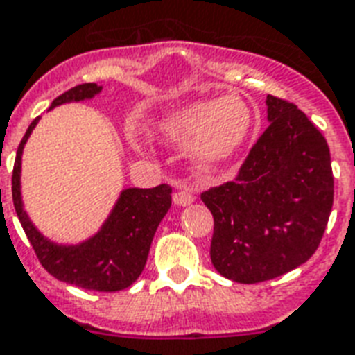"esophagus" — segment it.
Instances as JSON below:
<instances>
[{"label":"esophagus","mask_w":355,"mask_h":355,"mask_svg":"<svg viewBox=\"0 0 355 355\" xmlns=\"http://www.w3.org/2000/svg\"><path fill=\"white\" fill-rule=\"evenodd\" d=\"M173 201H175V205H178V207H186V205H191V202L196 201V197H193V193L188 191V189H178L177 193L173 196Z\"/></svg>","instance_id":"1"}]
</instances>
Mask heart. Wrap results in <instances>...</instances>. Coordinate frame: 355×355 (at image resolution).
I'll return each mask as SVG.
<instances>
[{"label": "heart", "instance_id": "b5f03b06", "mask_svg": "<svg viewBox=\"0 0 355 355\" xmlns=\"http://www.w3.org/2000/svg\"><path fill=\"white\" fill-rule=\"evenodd\" d=\"M253 113L248 102L238 96L199 100L167 113L158 123L164 141L188 147L202 166H218L234 156L250 135Z\"/></svg>", "mask_w": 355, "mask_h": 355}]
</instances>
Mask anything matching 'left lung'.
<instances>
[{"label": "left lung", "instance_id": "1", "mask_svg": "<svg viewBox=\"0 0 355 355\" xmlns=\"http://www.w3.org/2000/svg\"><path fill=\"white\" fill-rule=\"evenodd\" d=\"M270 126L234 180L202 191L214 216L210 259L236 283H261L309 261L334 207V171L322 132L285 98L268 94Z\"/></svg>", "mask_w": 355, "mask_h": 355}]
</instances>
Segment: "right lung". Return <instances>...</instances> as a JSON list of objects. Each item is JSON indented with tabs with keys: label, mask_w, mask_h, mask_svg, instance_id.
I'll use <instances>...</instances> for the list:
<instances>
[{
	"label": "right lung",
	"mask_w": 355,
	"mask_h": 355,
	"mask_svg": "<svg viewBox=\"0 0 355 355\" xmlns=\"http://www.w3.org/2000/svg\"><path fill=\"white\" fill-rule=\"evenodd\" d=\"M100 91L102 87L96 83H81L59 94L51 102V107L64 102L93 98ZM37 121L39 117L29 124L18 145L12 167V202L27 240L33 245L35 255L55 279L87 291H123L141 275L154 232L171 208L173 188L169 184H159L156 188L124 189L112 216L96 236L80 245H58L50 242L29 221L21 208L20 197L21 150Z\"/></svg>",
	"instance_id": "add662e5"
}]
</instances>
